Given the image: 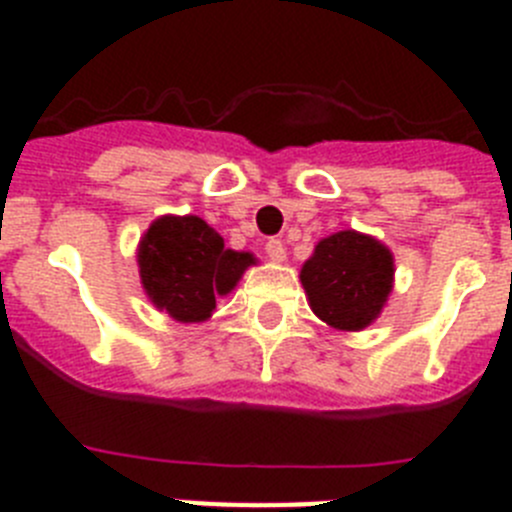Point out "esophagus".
I'll use <instances>...</instances> for the list:
<instances>
[{
    "label": "esophagus",
    "instance_id": "obj_1",
    "mask_svg": "<svg viewBox=\"0 0 512 512\" xmlns=\"http://www.w3.org/2000/svg\"><path fill=\"white\" fill-rule=\"evenodd\" d=\"M266 256H269L271 261L282 264V261H287V248H284V243L279 241V238H271V241L266 243Z\"/></svg>",
    "mask_w": 512,
    "mask_h": 512
}]
</instances>
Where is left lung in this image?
Returning a JSON list of instances; mask_svg holds the SVG:
<instances>
[{"label":"left lung","instance_id":"obj_1","mask_svg":"<svg viewBox=\"0 0 512 512\" xmlns=\"http://www.w3.org/2000/svg\"><path fill=\"white\" fill-rule=\"evenodd\" d=\"M310 310L343 333H359L382 315L395 287V256L374 235L338 230L302 264Z\"/></svg>","mask_w":512,"mask_h":512}]
</instances>
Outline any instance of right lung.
I'll list each match as a JSON object with an SVG mask.
<instances>
[{
  "mask_svg": "<svg viewBox=\"0 0 512 512\" xmlns=\"http://www.w3.org/2000/svg\"><path fill=\"white\" fill-rule=\"evenodd\" d=\"M138 274L156 310L176 323H205L215 295H230L248 266L251 251L225 248L223 235L197 215L156 217L138 243Z\"/></svg>",
  "mask_w": 512,
  "mask_h": 512,
  "instance_id": "right-lung-1",
  "label": "right lung"
}]
</instances>
